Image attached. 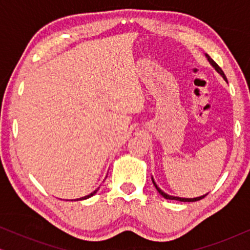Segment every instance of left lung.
<instances>
[{"label": "left lung", "mask_w": 250, "mask_h": 250, "mask_svg": "<svg viewBox=\"0 0 250 250\" xmlns=\"http://www.w3.org/2000/svg\"><path fill=\"white\" fill-rule=\"evenodd\" d=\"M206 56H207V59H208V61H209V62H210L211 64H213V67L215 68V69H216V70L218 71V73H220V74L222 75V76H223L224 80L227 81V77H225V75H224V73H223V70L221 69V67L218 66V64H217L216 62H215V61H214L213 59H211V58H210L209 56H208V54H206ZM152 183H153V186H155V188L157 189V191H158V192H159L160 194H162V196H163L164 198H165V199H169V200H179V201H184V203H187V201H188V203H190V201H198V200L203 199V198H205V197L207 196V194H205V196L197 197V198H180V197H173V196H169V194H166L165 192H163V191L160 190L158 187H157V184H156L155 181H153V179H152Z\"/></svg>", "instance_id": "left-lung-1"}]
</instances>
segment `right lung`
I'll use <instances>...</instances> for the list:
<instances>
[{
	"mask_svg": "<svg viewBox=\"0 0 250 250\" xmlns=\"http://www.w3.org/2000/svg\"><path fill=\"white\" fill-rule=\"evenodd\" d=\"M99 190V188H98V189L97 190H95V191H93V192H92V193H90V194H87V196H85V197H82V198H80V200H84V199H87V198H90V197H92V196H93V194H95V193H97V191ZM75 200H78V199H75Z\"/></svg>",
	"mask_w": 250,
	"mask_h": 250,
	"instance_id": "right-lung-1",
	"label": "right lung"
}]
</instances>
